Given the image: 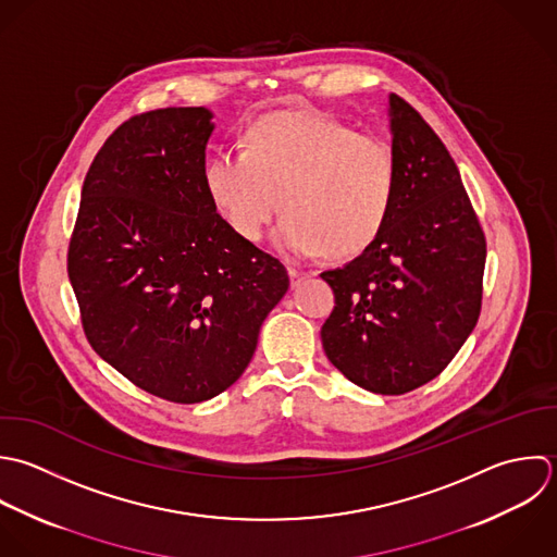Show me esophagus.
<instances>
[{
    "label": "esophagus",
    "mask_w": 557,
    "mask_h": 557,
    "mask_svg": "<svg viewBox=\"0 0 557 557\" xmlns=\"http://www.w3.org/2000/svg\"><path fill=\"white\" fill-rule=\"evenodd\" d=\"M288 275H290L293 288H297L304 280L310 277V271H304V269H299V267H288Z\"/></svg>",
    "instance_id": "34e87169"
}]
</instances>
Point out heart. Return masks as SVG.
I'll return each instance as SVG.
<instances>
[{"label":"heart","mask_w":557,"mask_h":557,"mask_svg":"<svg viewBox=\"0 0 557 557\" xmlns=\"http://www.w3.org/2000/svg\"><path fill=\"white\" fill-rule=\"evenodd\" d=\"M243 146L216 151L203 171L214 210L243 240L262 236L277 197L275 243L293 258H349L382 234L397 190L386 140L317 112H282L260 119Z\"/></svg>","instance_id":"b5f03b06"}]
</instances>
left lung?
I'll return each mask as SVG.
<instances>
[{
    "instance_id": "1",
    "label": "left lung",
    "mask_w": 557,
    "mask_h": 557,
    "mask_svg": "<svg viewBox=\"0 0 557 557\" xmlns=\"http://www.w3.org/2000/svg\"><path fill=\"white\" fill-rule=\"evenodd\" d=\"M397 190L382 234L323 271L336 306L321 327L330 362L377 395L410 393L454 360L482 308L486 240L460 171L423 116L388 95Z\"/></svg>"
}]
</instances>
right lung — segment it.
Here are the masks:
<instances>
[{
  "label": "right lung",
  "mask_w": 557,
  "mask_h": 557,
  "mask_svg": "<svg viewBox=\"0 0 557 557\" xmlns=\"http://www.w3.org/2000/svg\"><path fill=\"white\" fill-rule=\"evenodd\" d=\"M212 119L208 108H162L114 129L86 173L69 245L92 349L175 404L208 401L245 373L290 284L206 193Z\"/></svg>",
  "instance_id": "right-lung-1"
}]
</instances>
